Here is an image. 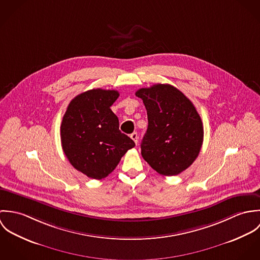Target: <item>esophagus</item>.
I'll return each instance as SVG.
<instances>
[{
  "label": "esophagus",
  "instance_id": "34e87169",
  "mask_svg": "<svg viewBox=\"0 0 260 260\" xmlns=\"http://www.w3.org/2000/svg\"><path fill=\"white\" fill-rule=\"evenodd\" d=\"M130 137H131V139L135 142V144H137V143H138V134H137V132L132 133V134L130 135Z\"/></svg>",
  "mask_w": 260,
  "mask_h": 260
}]
</instances>
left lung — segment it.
<instances>
[{
	"label": "left lung",
	"instance_id": "1",
	"mask_svg": "<svg viewBox=\"0 0 260 260\" xmlns=\"http://www.w3.org/2000/svg\"><path fill=\"white\" fill-rule=\"evenodd\" d=\"M148 128L141 141L144 160L159 174L173 176L197 158L203 143V125L193 103L169 84L141 88Z\"/></svg>",
	"mask_w": 260,
	"mask_h": 260
}]
</instances>
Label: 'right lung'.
<instances>
[{
    "label": "right lung",
    "instance_id": "1",
    "mask_svg": "<svg viewBox=\"0 0 260 260\" xmlns=\"http://www.w3.org/2000/svg\"><path fill=\"white\" fill-rule=\"evenodd\" d=\"M118 97L116 90L92 89L76 96L64 114L62 148L75 169L89 178L107 177L135 146L119 130L118 117L110 109Z\"/></svg>",
    "mask_w": 260,
    "mask_h": 260
}]
</instances>
